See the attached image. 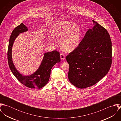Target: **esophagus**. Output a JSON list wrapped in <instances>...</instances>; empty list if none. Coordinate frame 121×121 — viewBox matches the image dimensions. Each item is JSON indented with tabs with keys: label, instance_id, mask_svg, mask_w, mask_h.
Instances as JSON below:
<instances>
[{
	"label": "esophagus",
	"instance_id": "34e87169",
	"mask_svg": "<svg viewBox=\"0 0 121 121\" xmlns=\"http://www.w3.org/2000/svg\"><path fill=\"white\" fill-rule=\"evenodd\" d=\"M60 59L61 60H64L65 59V55L62 53H61L60 54Z\"/></svg>",
	"mask_w": 121,
	"mask_h": 121
}]
</instances>
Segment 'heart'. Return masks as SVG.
<instances>
[{"label": "heart", "instance_id": "b5f03b06", "mask_svg": "<svg viewBox=\"0 0 121 121\" xmlns=\"http://www.w3.org/2000/svg\"><path fill=\"white\" fill-rule=\"evenodd\" d=\"M51 31L53 36L60 38V46L66 52L74 50L80 43L81 29L76 24L66 20L58 21L52 26Z\"/></svg>", "mask_w": 121, "mask_h": 121}]
</instances>
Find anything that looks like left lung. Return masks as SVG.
Segmentation results:
<instances>
[{
	"label": "left lung",
	"mask_w": 121,
	"mask_h": 121,
	"mask_svg": "<svg viewBox=\"0 0 121 121\" xmlns=\"http://www.w3.org/2000/svg\"><path fill=\"white\" fill-rule=\"evenodd\" d=\"M77 48L66 56L68 77L74 86L84 88L99 82L108 73L112 63V43L107 30L93 20Z\"/></svg>",
	"instance_id": "8db88e82"
}]
</instances>
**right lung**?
<instances>
[{
  "label": "right lung",
  "instance_id": "1",
  "mask_svg": "<svg viewBox=\"0 0 121 121\" xmlns=\"http://www.w3.org/2000/svg\"><path fill=\"white\" fill-rule=\"evenodd\" d=\"M28 31L23 23L16 27L12 32L9 42L7 59L9 68L17 80L25 86L31 88H40L48 82L52 67L60 61L59 52L54 50L44 53L41 63L39 69L33 74L25 76L21 74L15 67L12 60V50L14 41L19 34Z\"/></svg>",
  "mask_w": 121,
  "mask_h": 121
}]
</instances>
